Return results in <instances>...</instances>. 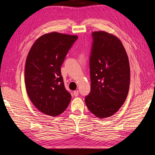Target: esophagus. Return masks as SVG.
Instances as JSON below:
<instances>
[{"mask_svg":"<svg viewBox=\"0 0 155 155\" xmlns=\"http://www.w3.org/2000/svg\"><path fill=\"white\" fill-rule=\"evenodd\" d=\"M74 96H76V97L78 96V95H79V92H78V91H74Z\"/></svg>","mask_w":155,"mask_h":155,"instance_id":"obj_1","label":"esophagus"}]
</instances>
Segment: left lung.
I'll list each match as a JSON object with an SVG mask.
<instances>
[{
    "instance_id": "obj_1",
    "label": "left lung",
    "mask_w": 155,
    "mask_h": 155,
    "mask_svg": "<svg viewBox=\"0 0 155 155\" xmlns=\"http://www.w3.org/2000/svg\"><path fill=\"white\" fill-rule=\"evenodd\" d=\"M92 36L91 92L85 100L92 114L105 118L114 114L127 96L129 61L118 37L104 31H94Z\"/></svg>"
}]
</instances>
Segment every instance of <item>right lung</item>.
<instances>
[{
    "label": "right lung",
    "mask_w": 155,
    "mask_h": 155,
    "mask_svg": "<svg viewBox=\"0 0 155 155\" xmlns=\"http://www.w3.org/2000/svg\"><path fill=\"white\" fill-rule=\"evenodd\" d=\"M78 39L51 32L37 39L26 60L25 80L28 95L41 112L57 116L65 110L71 95L64 85L61 67L68 50Z\"/></svg>",
    "instance_id": "obj_1"
}]
</instances>
